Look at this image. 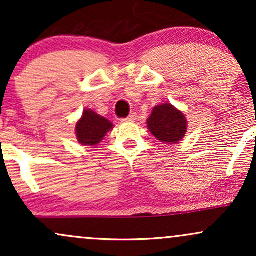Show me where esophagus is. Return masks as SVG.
<instances>
[{
    "mask_svg": "<svg viewBox=\"0 0 256 256\" xmlns=\"http://www.w3.org/2000/svg\"><path fill=\"white\" fill-rule=\"evenodd\" d=\"M136 119H137V114L136 113H131L130 116H128V118L124 119V120H125V122H134Z\"/></svg>",
    "mask_w": 256,
    "mask_h": 256,
    "instance_id": "1",
    "label": "esophagus"
}]
</instances>
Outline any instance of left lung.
I'll use <instances>...</instances> for the list:
<instances>
[{
  "mask_svg": "<svg viewBox=\"0 0 256 256\" xmlns=\"http://www.w3.org/2000/svg\"><path fill=\"white\" fill-rule=\"evenodd\" d=\"M146 124L155 138L170 144L182 140L188 126L184 114L171 104H162L154 107Z\"/></svg>",
  "mask_w": 256,
  "mask_h": 256,
  "instance_id": "obj_1",
  "label": "left lung"
}]
</instances>
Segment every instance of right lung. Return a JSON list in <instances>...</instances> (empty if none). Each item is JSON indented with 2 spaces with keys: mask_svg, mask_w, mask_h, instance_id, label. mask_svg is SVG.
Listing matches in <instances>:
<instances>
[{
  "mask_svg": "<svg viewBox=\"0 0 256 256\" xmlns=\"http://www.w3.org/2000/svg\"><path fill=\"white\" fill-rule=\"evenodd\" d=\"M112 128L113 124L110 120L98 116L94 110H85L80 120L76 125V134L80 144L92 146L98 144Z\"/></svg>",
  "mask_w": 256,
  "mask_h": 256,
  "instance_id": "add662e5",
  "label": "right lung"
}]
</instances>
